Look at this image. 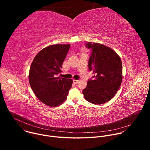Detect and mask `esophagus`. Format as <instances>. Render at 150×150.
<instances>
[{"instance_id":"34e87169","label":"esophagus","mask_w":150,"mask_h":150,"mask_svg":"<svg viewBox=\"0 0 150 150\" xmlns=\"http://www.w3.org/2000/svg\"><path fill=\"white\" fill-rule=\"evenodd\" d=\"M73 82L75 83H78L79 82V80H76V79H73Z\"/></svg>"}]
</instances>
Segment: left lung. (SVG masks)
<instances>
[{"instance_id":"obj_1","label":"left lung","mask_w":150,"mask_h":150,"mask_svg":"<svg viewBox=\"0 0 150 150\" xmlns=\"http://www.w3.org/2000/svg\"><path fill=\"white\" fill-rule=\"evenodd\" d=\"M91 49L88 68L94 74L83 90L84 98L94 104L110 100L119 88L122 81V64L119 56L111 48L95 42H86Z\"/></svg>"}]
</instances>
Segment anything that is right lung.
<instances>
[{"label":"right lung","mask_w":150,"mask_h":150,"mask_svg":"<svg viewBox=\"0 0 150 150\" xmlns=\"http://www.w3.org/2000/svg\"><path fill=\"white\" fill-rule=\"evenodd\" d=\"M70 47V45L47 46L37 53L31 63L28 77L30 86L35 96L47 105L61 104L72 87V79L56 76L62 72Z\"/></svg>","instance_id":"right-lung-1"}]
</instances>
